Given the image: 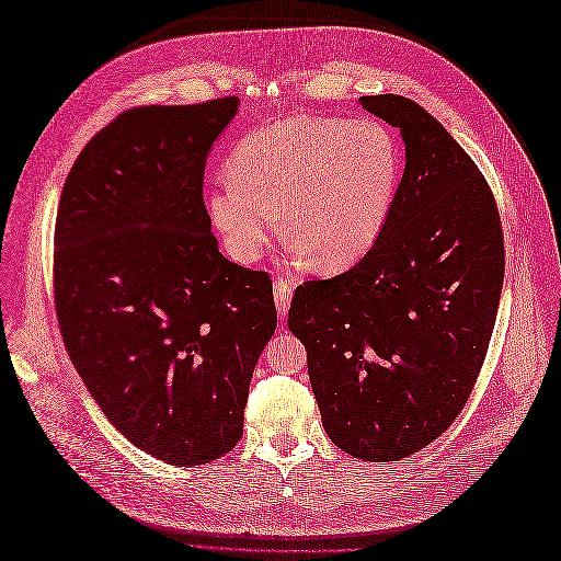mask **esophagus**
<instances>
[{"mask_svg":"<svg viewBox=\"0 0 561 561\" xmlns=\"http://www.w3.org/2000/svg\"><path fill=\"white\" fill-rule=\"evenodd\" d=\"M295 285H297L295 278H278L274 283V299H276V309H278L280 318H285L287 311H290V299H293Z\"/></svg>","mask_w":561,"mask_h":561,"instance_id":"esophagus-1","label":"esophagus"}]
</instances>
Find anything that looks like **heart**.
<instances>
[{"label": "heart", "mask_w": 561, "mask_h": 561, "mask_svg": "<svg viewBox=\"0 0 561 561\" xmlns=\"http://www.w3.org/2000/svg\"><path fill=\"white\" fill-rule=\"evenodd\" d=\"M400 147L379 118L297 114L233 147L208 215L233 260L250 262L283 222L307 266L339 271L381 236L398 192Z\"/></svg>", "instance_id": "heart-1"}]
</instances>
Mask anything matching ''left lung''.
<instances>
[{
	"mask_svg": "<svg viewBox=\"0 0 561 561\" xmlns=\"http://www.w3.org/2000/svg\"><path fill=\"white\" fill-rule=\"evenodd\" d=\"M360 105L396 126L404 173L377 243L328 280L297 287L287 328L332 443L388 463L463 410L494 330L503 233L494 194L447 128L402 95Z\"/></svg>",
	"mask_w": 561,
	"mask_h": 561,
	"instance_id": "left-lung-1",
	"label": "left lung"
}]
</instances>
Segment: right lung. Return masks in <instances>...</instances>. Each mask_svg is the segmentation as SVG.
<instances>
[{
	"label": "right lung",
	"instance_id": "add662e5",
	"mask_svg": "<svg viewBox=\"0 0 561 561\" xmlns=\"http://www.w3.org/2000/svg\"><path fill=\"white\" fill-rule=\"evenodd\" d=\"M239 105L124 112L83 147L56 217L67 353L112 426L173 466L236 447L276 332L271 278L217 250L203 203L206 159Z\"/></svg>",
	"mask_w": 561,
	"mask_h": 561
}]
</instances>
